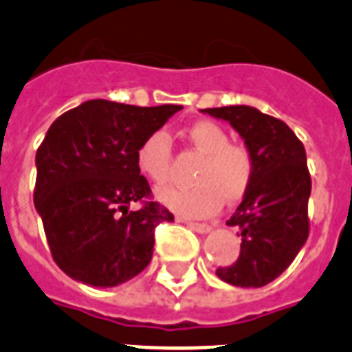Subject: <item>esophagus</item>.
I'll return each mask as SVG.
<instances>
[{"label":"esophagus","mask_w":352,"mask_h":352,"mask_svg":"<svg viewBox=\"0 0 352 352\" xmlns=\"http://www.w3.org/2000/svg\"><path fill=\"white\" fill-rule=\"evenodd\" d=\"M186 225L192 230H195V232H199V234H206V232H210L212 230L210 225H206V223H194V221H188Z\"/></svg>","instance_id":"obj_1"}]
</instances>
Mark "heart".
<instances>
[{"label": "heart", "mask_w": 352, "mask_h": 352, "mask_svg": "<svg viewBox=\"0 0 352 352\" xmlns=\"http://www.w3.org/2000/svg\"><path fill=\"white\" fill-rule=\"evenodd\" d=\"M186 138L203 160L194 173V186H166L157 199L184 218H208L225 201L234 203L248 194L254 175V158L245 146L229 144V133L208 120L192 123ZM136 166L155 184H164L171 171V140L164 131L146 136L136 151Z\"/></svg>", "instance_id": "heart-1"}]
</instances>
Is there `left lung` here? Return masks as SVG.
Instances as JSON below:
<instances>
[{
  "instance_id": "obj_1",
  "label": "left lung",
  "mask_w": 352,
  "mask_h": 352,
  "mask_svg": "<svg viewBox=\"0 0 352 352\" xmlns=\"http://www.w3.org/2000/svg\"><path fill=\"white\" fill-rule=\"evenodd\" d=\"M201 112L229 122L254 158L253 182L227 221L241 230L240 256L232 265L218 267L216 275L232 286L260 288L294 262L308 238L312 181L305 146L286 123L254 107Z\"/></svg>"
}]
</instances>
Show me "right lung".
Returning a JSON list of instances; mask_svg holds the SVG:
<instances>
[{"label": "right lung", "mask_w": 352, "mask_h": 352, "mask_svg": "<svg viewBox=\"0 0 352 352\" xmlns=\"http://www.w3.org/2000/svg\"><path fill=\"white\" fill-rule=\"evenodd\" d=\"M181 109L90 99L51 123L36 151L34 208L68 277L112 288L151 262L155 227L173 214L149 199L136 151ZM133 202L140 211L128 208Z\"/></svg>", "instance_id": "add662e5"}]
</instances>
